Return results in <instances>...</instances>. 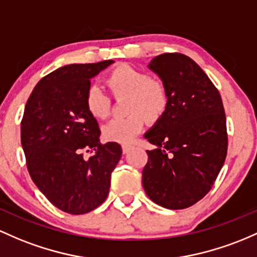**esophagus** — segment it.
Masks as SVG:
<instances>
[{"label":"esophagus","mask_w":257,"mask_h":257,"mask_svg":"<svg viewBox=\"0 0 257 257\" xmlns=\"http://www.w3.org/2000/svg\"><path fill=\"white\" fill-rule=\"evenodd\" d=\"M132 148H133V146H132V145H128V144H125V145H123V146H122V151H123V154H128V152L132 150Z\"/></svg>","instance_id":"esophagus-1"}]
</instances>
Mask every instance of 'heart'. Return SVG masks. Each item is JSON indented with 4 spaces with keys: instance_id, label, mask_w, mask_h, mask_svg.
Returning <instances> with one entry per match:
<instances>
[{
    "instance_id": "b5f03b06",
    "label": "heart",
    "mask_w": 257,
    "mask_h": 257,
    "mask_svg": "<svg viewBox=\"0 0 257 257\" xmlns=\"http://www.w3.org/2000/svg\"><path fill=\"white\" fill-rule=\"evenodd\" d=\"M106 84L114 97L126 96V117L114 118L102 126L107 142L126 144L142 132L146 119L155 122L162 117L170 102L165 81L150 77L145 70L131 64H119L106 78ZM85 107L97 119H105L111 112V101L100 86L90 85L85 92Z\"/></svg>"
}]
</instances>
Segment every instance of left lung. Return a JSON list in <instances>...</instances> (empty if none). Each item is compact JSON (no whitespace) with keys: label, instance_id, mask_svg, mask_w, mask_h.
<instances>
[{"label":"left lung","instance_id":"1","mask_svg":"<svg viewBox=\"0 0 257 257\" xmlns=\"http://www.w3.org/2000/svg\"><path fill=\"white\" fill-rule=\"evenodd\" d=\"M149 68L165 81L170 102L144 137L156 149L143 170L145 193L170 210L193 206L212 188L227 156L221 95L199 66L182 53L156 56Z\"/></svg>","mask_w":257,"mask_h":257}]
</instances>
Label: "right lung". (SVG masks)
<instances>
[{"instance_id": "1", "label": "right lung", "mask_w": 257, "mask_h": 257, "mask_svg": "<svg viewBox=\"0 0 257 257\" xmlns=\"http://www.w3.org/2000/svg\"><path fill=\"white\" fill-rule=\"evenodd\" d=\"M111 63L53 70L36 84L25 105L21 140L28 171L51 204L70 215H84L105 201L122 156L119 144L100 143L97 120L84 101L90 79ZM84 152L92 155L85 158Z\"/></svg>"}]
</instances>
